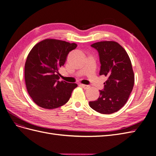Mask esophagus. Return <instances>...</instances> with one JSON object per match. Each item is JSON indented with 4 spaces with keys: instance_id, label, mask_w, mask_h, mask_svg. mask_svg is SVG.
<instances>
[{
    "instance_id": "obj_1",
    "label": "esophagus",
    "mask_w": 156,
    "mask_h": 156,
    "mask_svg": "<svg viewBox=\"0 0 156 156\" xmlns=\"http://www.w3.org/2000/svg\"><path fill=\"white\" fill-rule=\"evenodd\" d=\"M80 86H81V87L84 88V89H88L90 88V86L89 85H87V84H80Z\"/></svg>"
}]
</instances>
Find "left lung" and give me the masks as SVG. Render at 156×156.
<instances>
[{
	"instance_id": "obj_1",
	"label": "left lung",
	"mask_w": 156,
	"mask_h": 156,
	"mask_svg": "<svg viewBox=\"0 0 156 156\" xmlns=\"http://www.w3.org/2000/svg\"><path fill=\"white\" fill-rule=\"evenodd\" d=\"M91 46L100 56V75H105L108 79L103 90H100L98 100L90 101L89 105L101 114H112L126 104L133 90L135 75L131 60L126 50L116 41H99Z\"/></svg>"
}]
</instances>
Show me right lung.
<instances>
[{
  "instance_id": "add662e5",
  "label": "right lung",
  "mask_w": 156,
  "mask_h": 156,
  "mask_svg": "<svg viewBox=\"0 0 156 156\" xmlns=\"http://www.w3.org/2000/svg\"><path fill=\"white\" fill-rule=\"evenodd\" d=\"M77 46L62 40L45 39L33 47L25 65V80L28 93L36 105L52 109L68 101L77 84L59 81L57 73L68 53Z\"/></svg>"
}]
</instances>
